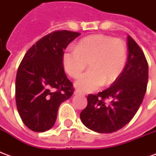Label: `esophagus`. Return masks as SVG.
I'll list each match as a JSON object with an SVG mask.
<instances>
[{"label": "esophagus", "mask_w": 156, "mask_h": 156, "mask_svg": "<svg viewBox=\"0 0 156 156\" xmlns=\"http://www.w3.org/2000/svg\"><path fill=\"white\" fill-rule=\"evenodd\" d=\"M75 94H76V95H78V94H80V92L78 91V90H76V91H75Z\"/></svg>", "instance_id": "1"}]
</instances>
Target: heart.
I'll use <instances>...</instances> for the list:
<instances>
[{
    "label": "heart",
    "mask_w": 156,
    "mask_h": 156,
    "mask_svg": "<svg viewBox=\"0 0 156 156\" xmlns=\"http://www.w3.org/2000/svg\"><path fill=\"white\" fill-rule=\"evenodd\" d=\"M126 60V42L102 34L83 38L75 49L66 51L62 57L65 70L72 78H77L89 65V71L75 84L80 92H92L103 84L109 86L115 82L122 73Z\"/></svg>",
    "instance_id": "b5f03b06"
}]
</instances>
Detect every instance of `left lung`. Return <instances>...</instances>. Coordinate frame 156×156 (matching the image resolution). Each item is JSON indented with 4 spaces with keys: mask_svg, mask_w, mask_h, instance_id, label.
Instances as JSON below:
<instances>
[{
    "mask_svg": "<svg viewBox=\"0 0 156 156\" xmlns=\"http://www.w3.org/2000/svg\"><path fill=\"white\" fill-rule=\"evenodd\" d=\"M127 63L119 78L108 89L88 95L87 106L80 117L85 126L99 133H112L131 120L140 106L148 83V63L144 52L127 36ZM111 98L110 103L105 100Z\"/></svg>",
    "mask_w": 156,
    "mask_h": 156,
    "instance_id": "1",
    "label": "left lung"
}]
</instances>
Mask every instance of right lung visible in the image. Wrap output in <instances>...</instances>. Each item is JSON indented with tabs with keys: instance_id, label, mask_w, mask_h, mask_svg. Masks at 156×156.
<instances>
[{
	"instance_id": "right-lung-1",
	"label": "right lung",
	"mask_w": 156,
	"mask_h": 156,
	"mask_svg": "<svg viewBox=\"0 0 156 156\" xmlns=\"http://www.w3.org/2000/svg\"><path fill=\"white\" fill-rule=\"evenodd\" d=\"M80 34L66 30L49 33L27 51L20 62L16 79V107L23 123L33 131L51 129L60 105L73 94L62 57Z\"/></svg>"
}]
</instances>
